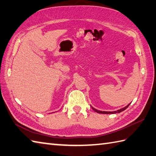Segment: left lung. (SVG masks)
<instances>
[{
  "label": "left lung",
  "mask_w": 156,
  "mask_h": 156,
  "mask_svg": "<svg viewBox=\"0 0 156 156\" xmlns=\"http://www.w3.org/2000/svg\"><path fill=\"white\" fill-rule=\"evenodd\" d=\"M129 105H130V103H129V105H127V106H126V107H123V108H121V109H119V110L115 111H112V112H111V111H101L97 110V109H96V108H93L92 107H91L92 108V109H93V110H94L95 112H98V113H101V114H115V113H119V112L123 111L124 110H125V109L129 107Z\"/></svg>",
  "instance_id": "1"
}]
</instances>
